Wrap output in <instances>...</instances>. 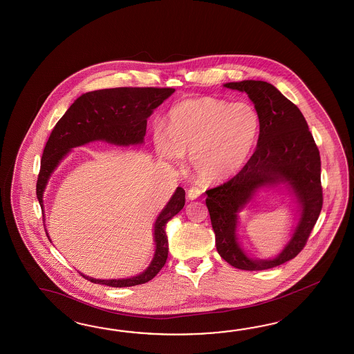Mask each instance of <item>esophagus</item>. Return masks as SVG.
Masks as SVG:
<instances>
[{
    "instance_id": "esophagus-1",
    "label": "esophagus",
    "mask_w": 354,
    "mask_h": 354,
    "mask_svg": "<svg viewBox=\"0 0 354 354\" xmlns=\"http://www.w3.org/2000/svg\"><path fill=\"white\" fill-rule=\"evenodd\" d=\"M200 194H201V191L198 189V188H196V187H192L189 191L187 192V197L189 198V200H196V198H198L200 197Z\"/></svg>"
}]
</instances>
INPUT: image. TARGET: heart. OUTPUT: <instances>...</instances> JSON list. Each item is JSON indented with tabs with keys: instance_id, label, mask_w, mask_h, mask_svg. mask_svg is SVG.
I'll use <instances>...</instances> for the list:
<instances>
[{
	"instance_id": "1",
	"label": "heart",
	"mask_w": 354,
	"mask_h": 354,
	"mask_svg": "<svg viewBox=\"0 0 354 354\" xmlns=\"http://www.w3.org/2000/svg\"><path fill=\"white\" fill-rule=\"evenodd\" d=\"M260 127L257 108L246 102L188 99L170 111L167 134L157 127L154 148L160 158L176 166L191 153L192 169L200 180L219 183L248 162Z\"/></svg>"
}]
</instances>
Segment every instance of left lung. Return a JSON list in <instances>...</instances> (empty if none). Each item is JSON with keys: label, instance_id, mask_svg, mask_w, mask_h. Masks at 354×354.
I'll list each match as a JSON object with an SVG mask.
<instances>
[{"label": "left lung", "instance_id": "8db88e82", "mask_svg": "<svg viewBox=\"0 0 354 354\" xmlns=\"http://www.w3.org/2000/svg\"><path fill=\"white\" fill-rule=\"evenodd\" d=\"M246 93L260 115L257 151L230 180L206 192L215 245L220 257L242 270H264L295 258L306 246L322 209L321 158L300 109L266 81L223 85ZM266 189L287 191L297 206L290 239L274 259L251 257L239 243V212Z\"/></svg>", "mask_w": 354, "mask_h": 354}]
</instances>
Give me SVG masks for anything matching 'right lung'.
Segmentation results:
<instances>
[{
	"mask_svg": "<svg viewBox=\"0 0 354 354\" xmlns=\"http://www.w3.org/2000/svg\"><path fill=\"white\" fill-rule=\"evenodd\" d=\"M174 91L175 88L170 87H115L90 91L77 97L57 121L44 149L36 192L42 211L44 192L50 176L73 148L93 142H105L118 147L142 145L147 120ZM184 203L185 192L178 187L153 224L154 254L149 266L142 273L117 279L90 277L80 272L81 276L94 283L112 287L135 286L151 281L162 269L169 254L166 224L182 210ZM46 234L50 239L48 232Z\"/></svg>",
	"mask_w": 354,
	"mask_h": 354,
	"instance_id": "obj_1",
	"label": "right lung"
}]
</instances>
